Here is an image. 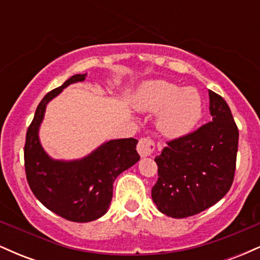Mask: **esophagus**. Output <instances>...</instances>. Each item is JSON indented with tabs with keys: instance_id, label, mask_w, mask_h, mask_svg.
Listing matches in <instances>:
<instances>
[{
	"instance_id": "esophagus-1",
	"label": "esophagus",
	"mask_w": 260,
	"mask_h": 260,
	"mask_svg": "<svg viewBox=\"0 0 260 260\" xmlns=\"http://www.w3.org/2000/svg\"><path fill=\"white\" fill-rule=\"evenodd\" d=\"M137 150H138V153L142 157L150 156L155 150L154 142L150 138H140L138 147H137Z\"/></svg>"
}]
</instances>
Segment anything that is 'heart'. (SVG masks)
I'll list each match as a JSON object with an SVG mask.
<instances>
[{
	"label": "heart",
	"instance_id": "1",
	"mask_svg": "<svg viewBox=\"0 0 260 260\" xmlns=\"http://www.w3.org/2000/svg\"><path fill=\"white\" fill-rule=\"evenodd\" d=\"M137 110L156 113V127L164 136L177 138L193 129L202 117V98L194 88L164 79L145 82L133 99Z\"/></svg>",
	"mask_w": 260,
	"mask_h": 260
}]
</instances>
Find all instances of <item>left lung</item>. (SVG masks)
<instances>
[{"label": "left lung", "instance_id": "1", "mask_svg": "<svg viewBox=\"0 0 260 260\" xmlns=\"http://www.w3.org/2000/svg\"><path fill=\"white\" fill-rule=\"evenodd\" d=\"M213 122L168 143L157 164V182L151 198L165 215L183 219L217 203L231 188L236 170L238 129L231 110L209 90Z\"/></svg>", "mask_w": 260, "mask_h": 260}]
</instances>
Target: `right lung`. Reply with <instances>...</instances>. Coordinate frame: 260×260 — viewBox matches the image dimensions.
Returning a JSON list of instances; mask_svg holds the SVG:
<instances>
[{
    "mask_svg": "<svg viewBox=\"0 0 260 260\" xmlns=\"http://www.w3.org/2000/svg\"><path fill=\"white\" fill-rule=\"evenodd\" d=\"M85 74L71 77L47 92L35 111L26 132L25 174L31 192L52 213L74 222H89L105 215L117 176L139 161L134 138L112 139L77 160H56L39 138L47 104L73 83L84 82Z\"/></svg>",
    "mask_w": 260,
    "mask_h": 260,
    "instance_id": "add662e5",
    "label": "right lung"
}]
</instances>
